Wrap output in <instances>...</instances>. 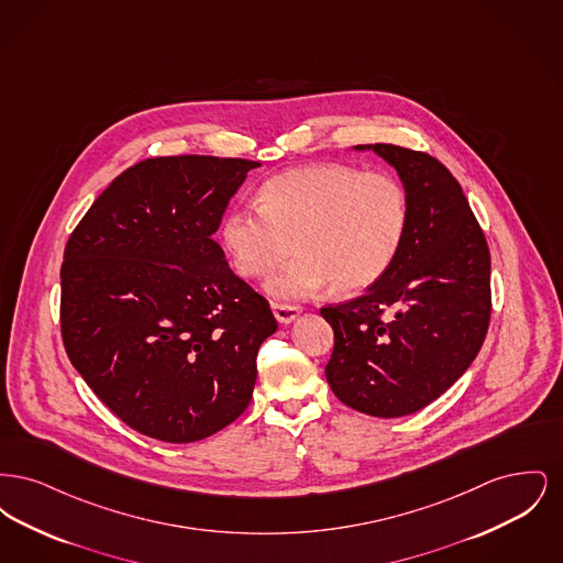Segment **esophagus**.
I'll return each mask as SVG.
<instances>
[{"instance_id":"1","label":"esophagus","mask_w":563,"mask_h":563,"mask_svg":"<svg viewBox=\"0 0 563 563\" xmlns=\"http://www.w3.org/2000/svg\"><path fill=\"white\" fill-rule=\"evenodd\" d=\"M272 310H274L276 321L283 322V324L294 322L295 319L299 317V312H301V308H299V306H291V303H278V301H274V303H272Z\"/></svg>"}]
</instances>
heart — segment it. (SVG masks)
Masks as SVG:
<instances>
[{"mask_svg":"<svg viewBox=\"0 0 563 563\" xmlns=\"http://www.w3.org/2000/svg\"><path fill=\"white\" fill-rule=\"evenodd\" d=\"M409 225L407 189L382 170L342 162L283 170L260 188L257 205L223 219V244L244 278H269L276 299H303L333 283L340 294L375 285L395 264Z\"/></svg>","mask_w":563,"mask_h":563,"instance_id":"heart-1","label":"heart"}]
</instances>
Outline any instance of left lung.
I'll use <instances>...</instances> for the list:
<instances>
[{"label": "left lung", "mask_w": 563, "mask_h": 563, "mask_svg": "<svg viewBox=\"0 0 563 563\" xmlns=\"http://www.w3.org/2000/svg\"><path fill=\"white\" fill-rule=\"evenodd\" d=\"M369 147L397 168L409 225L395 264L367 294L321 308L335 335L324 375L352 409L401 418L439 399L482 350L492 314L489 249L441 162L401 145Z\"/></svg>", "instance_id": "left-lung-1"}]
</instances>
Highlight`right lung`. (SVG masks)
Instances as JSON below:
<instances>
[{
    "label": "right lung",
    "mask_w": 563,
    "mask_h": 563,
    "mask_svg": "<svg viewBox=\"0 0 563 563\" xmlns=\"http://www.w3.org/2000/svg\"><path fill=\"white\" fill-rule=\"evenodd\" d=\"M260 162L161 156L120 173L71 232L60 335L71 365L131 429L194 443L249 407L278 324L213 241Z\"/></svg>",
    "instance_id": "obj_1"
}]
</instances>
